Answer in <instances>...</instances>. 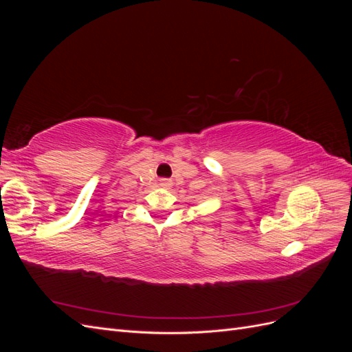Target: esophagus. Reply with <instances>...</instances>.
<instances>
[{"label":"esophagus","instance_id":"obj_1","mask_svg":"<svg viewBox=\"0 0 352 352\" xmlns=\"http://www.w3.org/2000/svg\"><path fill=\"white\" fill-rule=\"evenodd\" d=\"M162 185L163 186H170V185H172V182H170L168 179H162Z\"/></svg>","mask_w":352,"mask_h":352}]
</instances>
